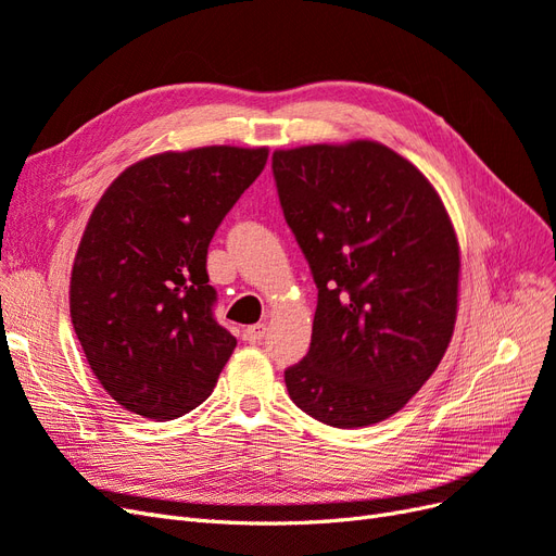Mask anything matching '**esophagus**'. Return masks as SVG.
<instances>
[{
  "instance_id": "1",
  "label": "esophagus",
  "mask_w": 556,
  "mask_h": 556,
  "mask_svg": "<svg viewBox=\"0 0 556 556\" xmlns=\"http://www.w3.org/2000/svg\"><path fill=\"white\" fill-rule=\"evenodd\" d=\"M243 336H245V341H248V343L257 345V343H262V341H264V336H266V325H250V327H245Z\"/></svg>"
}]
</instances>
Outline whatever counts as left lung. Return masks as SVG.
Wrapping results in <instances>:
<instances>
[{"mask_svg":"<svg viewBox=\"0 0 556 556\" xmlns=\"http://www.w3.org/2000/svg\"><path fill=\"white\" fill-rule=\"evenodd\" d=\"M274 176L317 285L290 399L336 429L378 425L439 368L457 323L462 257L443 199L368 139L276 150Z\"/></svg>","mask_w":556,"mask_h":556,"instance_id":"8db88e82","label":"left lung"}]
</instances>
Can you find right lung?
<instances>
[{
  "label": "right lung",
  "mask_w": 556,
  "mask_h": 556,
  "mask_svg": "<svg viewBox=\"0 0 556 556\" xmlns=\"http://www.w3.org/2000/svg\"><path fill=\"white\" fill-rule=\"evenodd\" d=\"M266 160L268 148L169 150L127 166L97 201L70 311L92 374L129 413L166 422L213 392L237 339L213 317L208 243Z\"/></svg>",
  "instance_id": "add662e5"
}]
</instances>
